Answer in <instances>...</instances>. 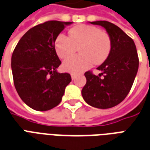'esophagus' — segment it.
<instances>
[{
  "instance_id": "1",
  "label": "esophagus",
  "mask_w": 150,
  "mask_h": 150,
  "mask_svg": "<svg viewBox=\"0 0 150 150\" xmlns=\"http://www.w3.org/2000/svg\"><path fill=\"white\" fill-rule=\"evenodd\" d=\"M71 77H72V80H74L76 78V75L74 74H71Z\"/></svg>"
}]
</instances>
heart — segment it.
<instances>
[{"label":"heart","mask_w":150,"mask_h":150,"mask_svg":"<svg viewBox=\"0 0 150 150\" xmlns=\"http://www.w3.org/2000/svg\"><path fill=\"white\" fill-rule=\"evenodd\" d=\"M77 48L81 55L65 60L62 64L63 70L77 74L91 68L93 64H102L111 52L112 40L106 32L94 26L81 25L71 29L69 38L61 33L54 41L56 53L61 59L69 57Z\"/></svg>","instance_id":"heart-1"}]
</instances>
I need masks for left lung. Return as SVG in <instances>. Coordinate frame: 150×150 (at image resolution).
<instances>
[{
    "mask_svg": "<svg viewBox=\"0 0 150 150\" xmlns=\"http://www.w3.org/2000/svg\"><path fill=\"white\" fill-rule=\"evenodd\" d=\"M104 27L111 38L112 49L105 62L98 67L96 76L85 73L86 84L81 90L86 102L95 108L109 109L117 105L126 98L135 79L139 59L136 45L118 26L106 21L90 22Z\"/></svg>",
    "mask_w": 150,
    "mask_h": 150,
    "instance_id": "1",
    "label": "left lung"
}]
</instances>
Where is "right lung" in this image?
<instances>
[{
  "mask_svg": "<svg viewBox=\"0 0 150 150\" xmlns=\"http://www.w3.org/2000/svg\"><path fill=\"white\" fill-rule=\"evenodd\" d=\"M72 22L49 21L33 27L15 47L11 59L13 83L25 103L38 111H46L58 105L70 74H60L62 62L54 49L60 33Z\"/></svg>",
  "mask_w": 150,
  "mask_h": 150,
  "instance_id": "right-lung-1",
  "label": "right lung"
}]
</instances>
